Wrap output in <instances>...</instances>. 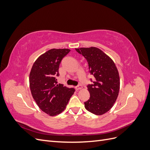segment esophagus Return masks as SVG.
Returning a JSON list of instances; mask_svg holds the SVG:
<instances>
[{
	"mask_svg": "<svg viewBox=\"0 0 150 150\" xmlns=\"http://www.w3.org/2000/svg\"><path fill=\"white\" fill-rule=\"evenodd\" d=\"M81 88H82V86H81V85H78V86H76L75 87V89L76 90H79V89H81Z\"/></svg>",
	"mask_w": 150,
	"mask_h": 150,
	"instance_id": "34e87169",
	"label": "esophagus"
}]
</instances>
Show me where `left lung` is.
I'll return each mask as SVG.
<instances>
[{
    "mask_svg": "<svg viewBox=\"0 0 150 150\" xmlns=\"http://www.w3.org/2000/svg\"><path fill=\"white\" fill-rule=\"evenodd\" d=\"M87 60L93 84L88 85L90 98L84 103L85 108L96 115H102L114 105L118 96L120 80L118 71L111 59L97 47L76 49Z\"/></svg>",
    "mask_w": 150,
    "mask_h": 150,
    "instance_id": "left-lung-1",
    "label": "left lung"
}]
</instances>
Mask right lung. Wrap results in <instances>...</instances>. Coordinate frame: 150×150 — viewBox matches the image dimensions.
<instances>
[{"instance_id":"add662e5","label":"right lung","mask_w":150,"mask_h":150,"mask_svg":"<svg viewBox=\"0 0 150 150\" xmlns=\"http://www.w3.org/2000/svg\"><path fill=\"white\" fill-rule=\"evenodd\" d=\"M69 52L68 49L49 50L37 59L30 72L33 97L40 110L50 116H56L64 111L75 91L74 88L57 84L59 64Z\"/></svg>"}]
</instances>
